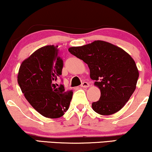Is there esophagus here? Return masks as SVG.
I'll return each instance as SVG.
<instances>
[{
  "label": "esophagus",
  "mask_w": 152,
  "mask_h": 152,
  "mask_svg": "<svg viewBox=\"0 0 152 152\" xmlns=\"http://www.w3.org/2000/svg\"><path fill=\"white\" fill-rule=\"evenodd\" d=\"M89 83H87V82H83L82 84L81 85V87L82 88H88L89 87Z\"/></svg>",
  "instance_id": "1"
}]
</instances>
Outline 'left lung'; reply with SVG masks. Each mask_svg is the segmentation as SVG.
I'll use <instances>...</instances> for the list:
<instances>
[{"label": "left lung", "mask_w": 152, "mask_h": 152, "mask_svg": "<svg viewBox=\"0 0 152 152\" xmlns=\"http://www.w3.org/2000/svg\"><path fill=\"white\" fill-rule=\"evenodd\" d=\"M69 51L87 64L90 77L100 89V100L92 103L95 112L109 115L121 110L136 89L139 77L132 57L120 47L102 40L69 47Z\"/></svg>", "instance_id": "8db88e82"}]
</instances>
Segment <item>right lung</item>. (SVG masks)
<instances>
[{
    "instance_id": "right-lung-1",
    "label": "right lung",
    "mask_w": 152,
    "mask_h": 152,
    "mask_svg": "<svg viewBox=\"0 0 152 152\" xmlns=\"http://www.w3.org/2000/svg\"><path fill=\"white\" fill-rule=\"evenodd\" d=\"M63 61L58 46L47 45L22 62L18 83L29 103L45 118H58L69 109L73 91L55 82L61 75Z\"/></svg>"
}]
</instances>
